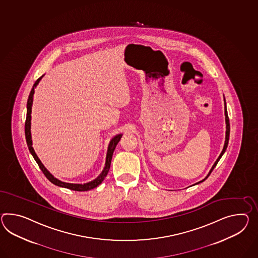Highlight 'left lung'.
Returning <instances> with one entry per match:
<instances>
[{"instance_id":"8db88e82","label":"left lung","mask_w":258,"mask_h":258,"mask_svg":"<svg viewBox=\"0 0 258 258\" xmlns=\"http://www.w3.org/2000/svg\"><path fill=\"white\" fill-rule=\"evenodd\" d=\"M225 115H226V141H225V145H224V148H223V151L221 152L220 156L218 157V158H217V160L215 161V163L214 164V166L212 167V169H211V170H210V172H209V174H208L202 181H201V182H197V183H200V182H202L203 181H205L206 179H207L208 177L210 176V174H211V172L214 170V168H215V166L217 165V163H218V161L220 160L221 157H222V156L224 155V153L226 152V147H227V145H228V140H229V132H230V125H229V118H228V115H227V110H226V101H225ZM197 183H195V184H197Z\"/></svg>"}]
</instances>
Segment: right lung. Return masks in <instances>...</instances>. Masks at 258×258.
<instances>
[{
	"instance_id": "1",
	"label": "right lung",
	"mask_w": 258,
	"mask_h": 258,
	"mask_svg": "<svg viewBox=\"0 0 258 258\" xmlns=\"http://www.w3.org/2000/svg\"><path fill=\"white\" fill-rule=\"evenodd\" d=\"M41 76L40 78H38L36 80V82L34 83L33 87H32V90H31V93L29 95V99L27 101V116H26V122H25V136H26V142H27V145L29 147V150L31 152V154L32 155L33 158L35 159V161L37 162L39 168L41 169V170L43 171L45 177L50 181L52 183L56 184L57 186H60V187H65V188L71 189V190H75V191H88L90 189L95 188L97 187L99 184H101V182L104 180V178L106 177L108 171L110 170V166H111V161H112V157H113V153L114 151V148L116 145L118 144V142L120 141V139L122 137V134H118L116 136H114L110 144L108 146V150H107L106 155V161H105V167L103 170L101 171V174L98 176L95 180L91 181V182H87V183H70V182H61L60 180H58L57 178H55L54 176L51 174L50 172L48 170H46V168L44 167L43 163L41 162V160L38 158L37 155L35 154L34 149L32 147V134H31V119H32V101H33V94H34V89L36 88L40 80L42 79L43 76Z\"/></svg>"
}]
</instances>
